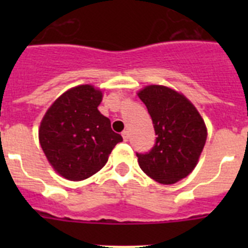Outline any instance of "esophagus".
Returning <instances> with one entry per match:
<instances>
[{"mask_svg": "<svg viewBox=\"0 0 248 248\" xmlns=\"http://www.w3.org/2000/svg\"><path fill=\"white\" fill-rule=\"evenodd\" d=\"M122 137H123V139H124V141H128V139H129V131L128 130L123 131Z\"/></svg>", "mask_w": 248, "mask_h": 248, "instance_id": "obj_1", "label": "esophagus"}]
</instances>
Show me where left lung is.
I'll return each instance as SVG.
<instances>
[{"label":"left lung","mask_w":248,"mask_h":248,"mask_svg":"<svg viewBox=\"0 0 248 248\" xmlns=\"http://www.w3.org/2000/svg\"><path fill=\"white\" fill-rule=\"evenodd\" d=\"M157 135L148 153H137L144 172L160 184H174L194 170L206 143L207 130L194 105L164 85L139 92Z\"/></svg>","instance_id":"1"}]
</instances>
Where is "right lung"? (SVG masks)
Masks as SVG:
<instances>
[{"label": "right lung", "instance_id": "add662e5", "mask_svg": "<svg viewBox=\"0 0 248 248\" xmlns=\"http://www.w3.org/2000/svg\"><path fill=\"white\" fill-rule=\"evenodd\" d=\"M102 97L92 85H78L62 94L41 123V146L50 165L68 180H84L99 171L123 141L98 110Z\"/></svg>", "mask_w": 248, "mask_h": 248}]
</instances>
